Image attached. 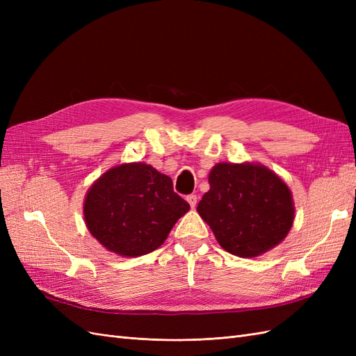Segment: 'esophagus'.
<instances>
[{
    "label": "esophagus",
    "mask_w": 356,
    "mask_h": 356,
    "mask_svg": "<svg viewBox=\"0 0 356 356\" xmlns=\"http://www.w3.org/2000/svg\"><path fill=\"white\" fill-rule=\"evenodd\" d=\"M187 202H188V204L191 208H195L196 204H197V196L196 195H190V196H187Z\"/></svg>",
    "instance_id": "esophagus-1"
}]
</instances>
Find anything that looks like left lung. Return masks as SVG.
<instances>
[{"label":"left lung","mask_w":356,"mask_h":356,"mask_svg":"<svg viewBox=\"0 0 356 356\" xmlns=\"http://www.w3.org/2000/svg\"><path fill=\"white\" fill-rule=\"evenodd\" d=\"M208 181L197 212L222 250L254 258L286 238L296 217L293 193L273 170L251 161H221Z\"/></svg>","instance_id":"8db88e82"}]
</instances>
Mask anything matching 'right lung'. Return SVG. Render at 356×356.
Returning <instances> with one entry per match:
<instances>
[{
    "label": "right lung",
    "mask_w": 356,
    "mask_h": 356,
    "mask_svg": "<svg viewBox=\"0 0 356 356\" xmlns=\"http://www.w3.org/2000/svg\"><path fill=\"white\" fill-rule=\"evenodd\" d=\"M190 204L172 179L152 165L134 161L110 168L86 193V227L106 251L139 257L163 245Z\"/></svg>",
    "instance_id": "add662e5"
}]
</instances>
